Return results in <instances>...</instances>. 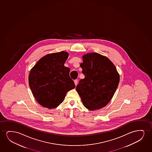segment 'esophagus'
<instances>
[{"label":"esophagus","mask_w":152,"mask_h":152,"mask_svg":"<svg viewBox=\"0 0 152 152\" xmlns=\"http://www.w3.org/2000/svg\"><path fill=\"white\" fill-rule=\"evenodd\" d=\"M74 83H75V86H77V83H78V80H77V79L74 80Z\"/></svg>","instance_id":"1"}]
</instances>
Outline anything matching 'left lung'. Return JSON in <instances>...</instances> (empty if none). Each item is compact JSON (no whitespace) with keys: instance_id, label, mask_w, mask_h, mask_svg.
<instances>
[{"instance_id":"left-lung-1","label":"left lung","mask_w":152,"mask_h":152,"mask_svg":"<svg viewBox=\"0 0 152 152\" xmlns=\"http://www.w3.org/2000/svg\"><path fill=\"white\" fill-rule=\"evenodd\" d=\"M80 64L85 75L76 86L83 105L90 110H99L108 104L116 90L119 75L114 64L98 53L83 56Z\"/></svg>"}]
</instances>
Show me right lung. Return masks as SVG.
Here are the masks:
<instances>
[{"mask_svg":"<svg viewBox=\"0 0 152 152\" xmlns=\"http://www.w3.org/2000/svg\"><path fill=\"white\" fill-rule=\"evenodd\" d=\"M69 53L65 51L47 54L31 69L28 83L34 98L44 107L56 108L62 103L67 92L75 87L65 66Z\"/></svg>","mask_w":152,"mask_h":152,"instance_id":"obj_1","label":"right lung"}]
</instances>
